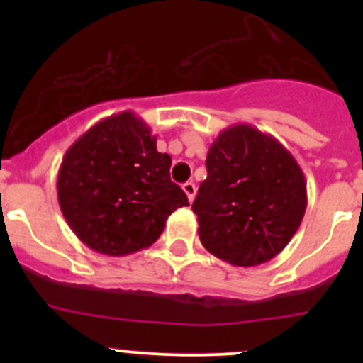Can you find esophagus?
<instances>
[{
  "label": "esophagus",
  "instance_id": "esophagus-1",
  "mask_svg": "<svg viewBox=\"0 0 363 363\" xmlns=\"http://www.w3.org/2000/svg\"><path fill=\"white\" fill-rule=\"evenodd\" d=\"M182 189H184V193L188 195L189 202H193L196 196V186L193 184V182H186V184H182Z\"/></svg>",
  "mask_w": 363,
  "mask_h": 363
}]
</instances>
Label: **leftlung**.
Listing matches in <instances>:
<instances>
[{
  "instance_id": "obj_1",
  "label": "left lung",
  "mask_w": 363,
  "mask_h": 363,
  "mask_svg": "<svg viewBox=\"0 0 363 363\" xmlns=\"http://www.w3.org/2000/svg\"><path fill=\"white\" fill-rule=\"evenodd\" d=\"M207 179L191 208L211 255L235 267H255L279 255L307 207L303 172L272 135L233 124L207 155Z\"/></svg>"
}]
</instances>
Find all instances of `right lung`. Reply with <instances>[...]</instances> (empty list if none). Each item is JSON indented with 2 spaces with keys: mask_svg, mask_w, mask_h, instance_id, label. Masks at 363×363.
<instances>
[{
  "mask_svg": "<svg viewBox=\"0 0 363 363\" xmlns=\"http://www.w3.org/2000/svg\"><path fill=\"white\" fill-rule=\"evenodd\" d=\"M170 164L133 112L94 124L69 145L57 174V200L72 232L107 256L152 246L168 216L189 205L170 181Z\"/></svg>",
  "mask_w": 363,
  "mask_h": 363,
  "instance_id": "obj_1",
  "label": "right lung"
}]
</instances>
